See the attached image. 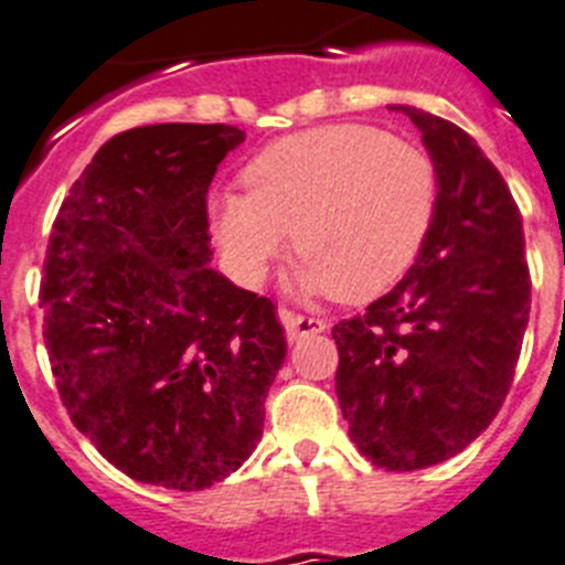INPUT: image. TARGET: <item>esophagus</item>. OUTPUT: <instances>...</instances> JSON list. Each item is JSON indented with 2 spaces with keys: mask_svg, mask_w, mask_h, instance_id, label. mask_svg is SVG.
I'll list each match as a JSON object with an SVG mask.
<instances>
[{
  "mask_svg": "<svg viewBox=\"0 0 565 565\" xmlns=\"http://www.w3.org/2000/svg\"><path fill=\"white\" fill-rule=\"evenodd\" d=\"M278 318H281L289 340H298L303 334H318L327 329V320L323 318H309V315H298L292 309H278Z\"/></svg>",
  "mask_w": 565,
  "mask_h": 565,
  "instance_id": "34e87169",
  "label": "esophagus"
}]
</instances>
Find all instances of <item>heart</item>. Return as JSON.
<instances>
[{
    "label": "heart",
    "mask_w": 565,
    "mask_h": 565,
    "mask_svg": "<svg viewBox=\"0 0 565 565\" xmlns=\"http://www.w3.org/2000/svg\"><path fill=\"white\" fill-rule=\"evenodd\" d=\"M247 194H220L213 231L245 278H258L292 231L303 292L371 301L419 256L439 200L434 160L388 131L334 124L258 151Z\"/></svg>",
    "instance_id": "b5f03b06"
}]
</instances>
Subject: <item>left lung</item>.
Returning <instances> with one entry per match:
<instances>
[{"label":"left lung","instance_id":"8db88e82","mask_svg":"<svg viewBox=\"0 0 565 565\" xmlns=\"http://www.w3.org/2000/svg\"><path fill=\"white\" fill-rule=\"evenodd\" d=\"M439 200L414 267L363 315L334 323L338 399L371 465L411 472L461 454L510 394L530 323L523 222L465 129L416 106Z\"/></svg>","mask_w":565,"mask_h":565}]
</instances>
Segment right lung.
I'll return each mask as SVG.
<instances>
[{
	"label": "right lung",
	"instance_id": "1",
	"mask_svg": "<svg viewBox=\"0 0 565 565\" xmlns=\"http://www.w3.org/2000/svg\"><path fill=\"white\" fill-rule=\"evenodd\" d=\"M245 131L154 124L106 140L44 258V343L75 428L129 479L205 490L245 465L287 358L276 303L207 267V188Z\"/></svg>",
	"mask_w": 565,
	"mask_h": 565
}]
</instances>
